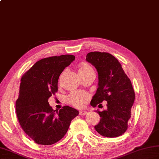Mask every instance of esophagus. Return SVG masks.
<instances>
[{"label":"esophagus","instance_id":"34e87169","mask_svg":"<svg viewBox=\"0 0 159 159\" xmlns=\"http://www.w3.org/2000/svg\"><path fill=\"white\" fill-rule=\"evenodd\" d=\"M87 113V111H86L85 110H81L79 111L80 116H85V115H86Z\"/></svg>","mask_w":159,"mask_h":159}]
</instances>
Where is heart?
Wrapping results in <instances>:
<instances>
[{"label": "heart", "mask_w": 159, "mask_h": 159, "mask_svg": "<svg viewBox=\"0 0 159 159\" xmlns=\"http://www.w3.org/2000/svg\"><path fill=\"white\" fill-rule=\"evenodd\" d=\"M92 69L89 64L83 63L79 66V72H83L87 70ZM89 98V95L85 92H74L69 96V102L73 106L76 107H82L85 105L87 100Z\"/></svg>", "instance_id": "b5f03b06"}]
</instances>
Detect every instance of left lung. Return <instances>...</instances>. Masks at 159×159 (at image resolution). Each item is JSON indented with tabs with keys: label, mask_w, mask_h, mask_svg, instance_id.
Here are the masks:
<instances>
[{
	"label": "left lung",
	"mask_w": 159,
	"mask_h": 159,
	"mask_svg": "<svg viewBox=\"0 0 159 159\" xmlns=\"http://www.w3.org/2000/svg\"><path fill=\"white\" fill-rule=\"evenodd\" d=\"M86 60L95 66L98 74V87L91 101V105H102L106 100L107 109L98 111L100 121L96 130L107 137L123 134L128 128L131 117V108L135 94L129 78L125 74L120 63L108 52H91Z\"/></svg>",
	"instance_id": "left-lung-1"
}]
</instances>
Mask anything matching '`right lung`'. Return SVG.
<instances>
[{
    "mask_svg": "<svg viewBox=\"0 0 159 159\" xmlns=\"http://www.w3.org/2000/svg\"><path fill=\"white\" fill-rule=\"evenodd\" d=\"M75 57L64 55L37 61L20 79L16 113L20 126L36 143L52 145L61 139L79 115L72 107L54 111L48 100L58 90L60 74Z\"/></svg>",
    "mask_w": 159,
    "mask_h": 159,
    "instance_id": "right-lung-1",
    "label": "right lung"
}]
</instances>
